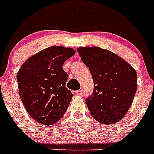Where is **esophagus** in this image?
Listing matches in <instances>:
<instances>
[{
    "instance_id": "34e87169",
    "label": "esophagus",
    "mask_w": 154,
    "mask_h": 154,
    "mask_svg": "<svg viewBox=\"0 0 154 154\" xmlns=\"http://www.w3.org/2000/svg\"><path fill=\"white\" fill-rule=\"evenodd\" d=\"M75 94H76V95H78V96H81V95H82V90L76 91Z\"/></svg>"
}]
</instances>
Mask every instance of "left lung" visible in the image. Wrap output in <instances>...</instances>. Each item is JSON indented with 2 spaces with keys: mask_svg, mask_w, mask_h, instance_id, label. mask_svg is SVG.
Segmentation results:
<instances>
[{
  "mask_svg": "<svg viewBox=\"0 0 154 154\" xmlns=\"http://www.w3.org/2000/svg\"><path fill=\"white\" fill-rule=\"evenodd\" d=\"M83 63L89 67L94 91L86 98L92 117L102 124L116 123L131 106L137 89V72L115 53L99 47L77 48Z\"/></svg>",
  "mask_w": 154,
  "mask_h": 154,
  "instance_id": "left-lung-1",
  "label": "left lung"
}]
</instances>
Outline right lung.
I'll use <instances>...</instances> for the list:
<instances>
[{"label":"right lung","instance_id":"1","mask_svg":"<svg viewBox=\"0 0 154 154\" xmlns=\"http://www.w3.org/2000/svg\"><path fill=\"white\" fill-rule=\"evenodd\" d=\"M72 48L51 46L30 57L17 74L19 96L31 118L52 125L63 116L72 93L65 87L68 74L62 69L74 55Z\"/></svg>","mask_w":154,"mask_h":154}]
</instances>
